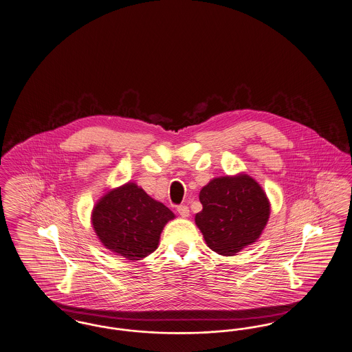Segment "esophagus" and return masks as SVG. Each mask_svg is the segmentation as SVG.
Segmentation results:
<instances>
[{"mask_svg":"<svg viewBox=\"0 0 352 352\" xmlns=\"http://www.w3.org/2000/svg\"><path fill=\"white\" fill-rule=\"evenodd\" d=\"M177 211H178V214L181 215V218H188V215H190V210H188L187 206H179V207L177 208Z\"/></svg>","mask_w":352,"mask_h":352,"instance_id":"1","label":"esophagus"}]
</instances>
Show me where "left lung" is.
I'll return each mask as SVG.
<instances>
[{
    "label": "left lung",
    "mask_w": 352,
    "mask_h": 352,
    "mask_svg": "<svg viewBox=\"0 0 352 352\" xmlns=\"http://www.w3.org/2000/svg\"><path fill=\"white\" fill-rule=\"evenodd\" d=\"M203 210L195 215L210 250L234 256L254 244L270 217V201L260 184L245 173L217 177L201 187Z\"/></svg>",
    "instance_id": "left-lung-1"
}]
</instances>
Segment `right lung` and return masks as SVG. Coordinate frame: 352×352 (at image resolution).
<instances>
[{
    "label": "right lung",
    "mask_w": 352,
    "mask_h": 352,
    "mask_svg": "<svg viewBox=\"0 0 352 352\" xmlns=\"http://www.w3.org/2000/svg\"><path fill=\"white\" fill-rule=\"evenodd\" d=\"M175 215L134 182L108 190L91 212L94 231L104 248L137 261L155 251L168 221Z\"/></svg>",
    "instance_id": "1"
}]
</instances>
